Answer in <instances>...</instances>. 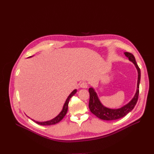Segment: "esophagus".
<instances>
[{
  "label": "esophagus",
  "instance_id": "esophagus-1",
  "mask_svg": "<svg viewBox=\"0 0 154 154\" xmlns=\"http://www.w3.org/2000/svg\"><path fill=\"white\" fill-rule=\"evenodd\" d=\"M80 87L81 88H86L88 87V84H87L86 82H82L81 84H80Z\"/></svg>",
  "mask_w": 154,
  "mask_h": 154
}]
</instances>
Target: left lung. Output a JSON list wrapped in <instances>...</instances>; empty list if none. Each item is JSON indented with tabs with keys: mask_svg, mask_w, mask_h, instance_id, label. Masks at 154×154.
<instances>
[{
	"mask_svg": "<svg viewBox=\"0 0 154 154\" xmlns=\"http://www.w3.org/2000/svg\"><path fill=\"white\" fill-rule=\"evenodd\" d=\"M124 54L126 56V57L128 58L129 61L134 63L137 69V83L136 93H135L132 100L127 104L124 105L122 107H120V108L110 109L102 104L94 88L92 87H90L88 88V92H89L90 94V100L89 103H88V107H89V109L91 112L101 119L112 121L122 118L127 114H128L130 111L132 110L137 101L139 83H140L141 80V71L137 66L134 55L128 52H125Z\"/></svg>",
	"mask_w": 154,
	"mask_h": 154,
	"instance_id": "8db88e82",
	"label": "left lung"
}]
</instances>
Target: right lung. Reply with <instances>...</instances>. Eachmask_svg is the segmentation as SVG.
Returning <instances> with one entry per match:
<instances>
[{
  "label": "right lung",
  "mask_w": 154,
  "mask_h": 154,
  "mask_svg": "<svg viewBox=\"0 0 154 154\" xmlns=\"http://www.w3.org/2000/svg\"><path fill=\"white\" fill-rule=\"evenodd\" d=\"M33 57V56H31V57H29V58H31V57ZM76 92H77V89H74L71 93V94H69V96L67 97V100H66V102H65V103L63 106V108H62L61 112H60L53 119L49 120V121H46V122H36V121H35L34 119H32V120L33 121V122H35V123H36L37 124L40 125H55V124L58 123L64 118V116H66V114H67V110H68V104H69V100H70V99H71V97L72 96H74V94H76ZM27 117H28V116H27Z\"/></svg>",
  "instance_id": "obj_1"
}]
</instances>
